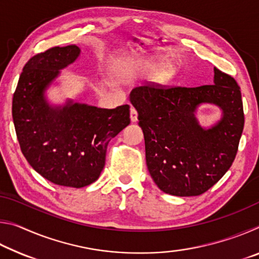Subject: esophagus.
Returning <instances> with one entry per match:
<instances>
[{
    "mask_svg": "<svg viewBox=\"0 0 259 259\" xmlns=\"http://www.w3.org/2000/svg\"><path fill=\"white\" fill-rule=\"evenodd\" d=\"M130 119H131V122H134V123L138 121V112L137 109L134 107L130 108Z\"/></svg>",
    "mask_w": 259,
    "mask_h": 259,
    "instance_id": "34e87169",
    "label": "esophagus"
}]
</instances>
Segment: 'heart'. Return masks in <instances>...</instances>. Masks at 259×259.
<instances>
[{
    "label": "heart",
    "mask_w": 259,
    "mask_h": 259,
    "mask_svg": "<svg viewBox=\"0 0 259 259\" xmlns=\"http://www.w3.org/2000/svg\"><path fill=\"white\" fill-rule=\"evenodd\" d=\"M136 68L140 72H151L155 69V65L152 61H140V63L136 64ZM155 80L159 82H163L170 76V67L169 65L163 64L160 65L159 67L155 69Z\"/></svg>",
    "instance_id": "heart-1"
}]
</instances>
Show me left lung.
<instances>
[{"label":"left lung","mask_w":259,"mask_h":259,"mask_svg":"<svg viewBox=\"0 0 259 259\" xmlns=\"http://www.w3.org/2000/svg\"><path fill=\"white\" fill-rule=\"evenodd\" d=\"M213 73L210 85H144L130 93L145 138L148 171L166 194H202L224 176L235 159L244 125L240 87L216 67ZM204 103L221 109V119L209 127L196 117Z\"/></svg>","instance_id":"8db88e82"}]
</instances>
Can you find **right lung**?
Wrapping results in <instances>:
<instances>
[{"mask_svg": "<svg viewBox=\"0 0 259 259\" xmlns=\"http://www.w3.org/2000/svg\"><path fill=\"white\" fill-rule=\"evenodd\" d=\"M80 54L71 45L32 57L12 99L17 138L30 166L56 185L75 188L97 181L109 140L130 123L129 105L107 109L69 98L63 105L49 103L47 90Z\"/></svg>", "mask_w": 259, "mask_h": 259, "instance_id": "right-lung-1", "label": "right lung"}]
</instances>
